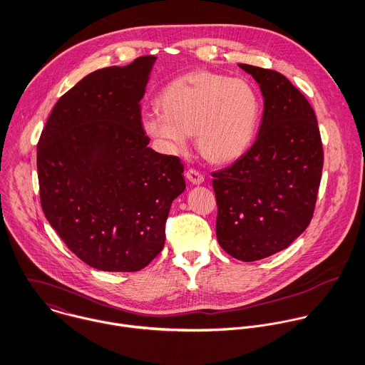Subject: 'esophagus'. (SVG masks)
I'll return each mask as SVG.
<instances>
[{"label": "esophagus", "instance_id": "obj_1", "mask_svg": "<svg viewBox=\"0 0 365 365\" xmlns=\"http://www.w3.org/2000/svg\"><path fill=\"white\" fill-rule=\"evenodd\" d=\"M186 178H187V180L192 182L193 185H202V183L205 182V176H203L199 170H196V169H189V170L186 172Z\"/></svg>", "mask_w": 365, "mask_h": 365}]
</instances>
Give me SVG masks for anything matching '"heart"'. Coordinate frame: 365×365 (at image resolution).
<instances>
[{"label": "heart", "instance_id": "obj_1", "mask_svg": "<svg viewBox=\"0 0 365 365\" xmlns=\"http://www.w3.org/2000/svg\"><path fill=\"white\" fill-rule=\"evenodd\" d=\"M162 111L143 114V128L160 149L183 153L190 134L215 163L238 159L251 145L259 117V101L250 83L213 72H193L170 81L159 96Z\"/></svg>", "mask_w": 365, "mask_h": 365}]
</instances>
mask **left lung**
Masks as SVG:
<instances>
[{"label": "left lung", "mask_w": 365, "mask_h": 365, "mask_svg": "<svg viewBox=\"0 0 365 365\" xmlns=\"http://www.w3.org/2000/svg\"><path fill=\"white\" fill-rule=\"evenodd\" d=\"M238 66L259 84L262 121L252 146L212 176L219 244L231 257L251 262L285 250L309 225L323 145L312 106L284 74Z\"/></svg>", "instance_id": "8db88e82"}]
</instances>
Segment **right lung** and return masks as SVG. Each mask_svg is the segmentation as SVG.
Listing matches in <instances>:
<instances>
[{
    "mask_svg": "<svg viewBox=\"0 0 365 365\" xmlns=\"http://www.w3.org/2000/svg\"><path fill=\"white\" fill-rule=\"evenodd\" d=\"M155 56L83 77L55 104L38 143L42 210L87 265L135 272L162 251L185 190L178 156L150 149L141 121Z\"/></svg>",
    "mask_w": 365,
    "mask_h": 365,
    "instance_id": "obj_1",
    "label": "right lung"
}]
</instances>
